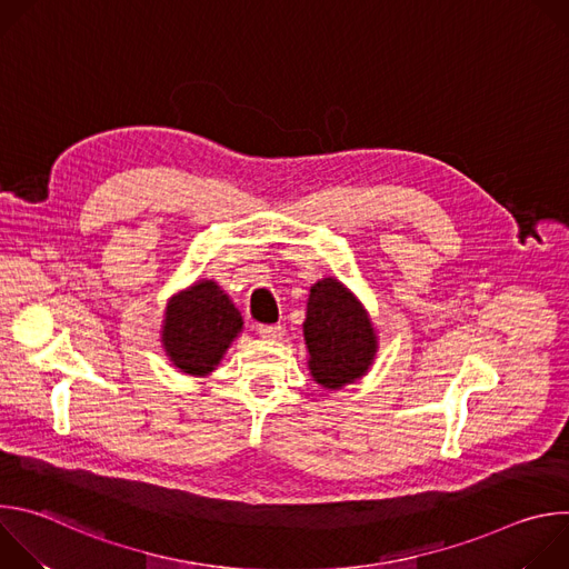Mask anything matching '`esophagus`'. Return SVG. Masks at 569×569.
I'll use <instances>...</instances> for the list:
<instances>
[{"label": "esophagus", "instance_id": "1", "mask_svg": "<svg viewBox=\"0 0 569 569\" xmlns=\"http://www.w3.org/2000/svg\"><path fill=\"white\" fill-rule=\"evenodd\" d=\"M259 336L266 340H279L283 336L281 323H259Z\"/></svg>", "mask_w": 569, "mask_h": 569}]
</instances>
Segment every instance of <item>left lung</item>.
Returning a JSON list of instances; mask_svg holds the SVG:
<instances>
[{
    "label": "left lung",
    "instance_id": "obj_1",
    "mask_svg": "<svg viewBox=\"0 0 569 569\" xmlns=\"http://www.w3.org/2000/svg\"><path fill=\"white\" fill-rule=\"evenodd\" d=\"M303 338L308 369L327 389H340L365 376L378 351L367 310L349 288L331 277L310 288Z\"/></svg>",
    "mask_w": 569,
    "mask_h": 569
}]
</instances>
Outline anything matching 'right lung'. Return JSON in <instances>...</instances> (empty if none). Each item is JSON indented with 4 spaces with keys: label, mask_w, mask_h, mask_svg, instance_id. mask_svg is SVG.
<instances>
[{
    "label": "right lung",
    "mask_w": 569,
    "mask_h": 569,
    "mask_svg": "<svg viewBox=\"0 0 569 569\" xmlns=\"http://www.w3.org/2000/svg\"><path fill=\"white\" fill-rule=\"evenodd\" d=\"M240 331L242 317L224 290L216 281H198L169 301L161 345L182 373L207 376Z\"/></svg>",
    "instance_id": "add662e5"
}]
</instances>
